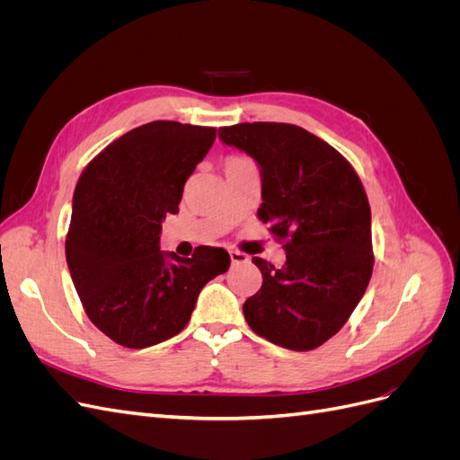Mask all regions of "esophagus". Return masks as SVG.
Instances as JSON below:
<instances>
[{
	"label": "esophagus",
	"instance_id": "1",
	"mask_svg": "<svg viewBox=\"0 0 460 460\" xmlns=\"http://www.w3.org/2000/svg\"><path fill=\"white\" fill-rule=\"evenodd\" d=\"M230 259H232V264H242V262H247V255L242 253V252H235V249H230Z\"/></svg>",
	"mask_w": 460,
	"mask_h": 460
}]
</instances>
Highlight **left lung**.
Here are the masks:
<instances>
[{"label": "left lung", "mask_w": 460, "mask_h": 460, "mask_svg": "<svg viewBox=\"0 0 460 460\" xmlns=\"http://www.w3.org/2000/svg\"><path fill=\"white\" fill-rule=\"evenodd\" d=\"M218 137L257 161V215L286 249L280 269L253 257L262 286L243 303L247 324L284 349H316L341 330L370 282L365 188L341 153L296 124L242 122L218 128Z\"/></svg>", "instance_id": "1"}]
</instances>
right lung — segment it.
<instances>
[{"label":"right lung","instance_id":"right-lung-1","mask_svg":"<svg viewBox=\"0 0 460 460\" xmlns=\"http://www.w3.org/2000/svg\"><path fill=\"white\" fill-rule=\"evenodd\" d=\"M217 137L211 127L153 120L109 144L80 174L65 253L92 323L128 349L182 332L203 286L230 255L201 245L191 259L159 247L166 213Z\"/></svg>","mask_w":460,"mask_h":460}]
</instances>
